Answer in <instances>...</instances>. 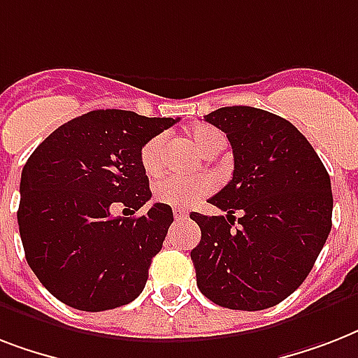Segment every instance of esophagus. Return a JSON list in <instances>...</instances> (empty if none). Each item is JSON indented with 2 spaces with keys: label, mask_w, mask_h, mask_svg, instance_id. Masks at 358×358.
<instances>
[{
  "label": "esophagus",
  "mask_w": 358,
  "mask_h": 358,
  "mask_svg": "<svg viewBox=\"0 0 358 358\" xmlns=\"http://www.w3.org/2000/svg\"><path fill=\"white\" fill-rule=\"evenodd\" d=\"M173 215L176 221H184V219H187V212H184V210H174Z\"/></svg>",
  "instance_id": "esophagus-1"
}]
</instances>
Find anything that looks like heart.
Masks as SVG:
<instances>
[{
	"instance_id": "1",
	"label": "heart",
	"mask_w": 358,
	"mask_h": 358,
	"mask_svg": "<svg viewBox=\"0 0 358 358\" xmlns=\"http://www.w3.org/2000/svg\"><path fill=\"white\" fill-rule=\"evenodd\" d=\"M187 139L202 156L217 154L224 145L223 131H219L213 126L199 124L187 131ZM165 145L167 139L163 135H156L150 141H146L141 148V165L146 174H156L163 169L165 163ZM215 187L212 176L208 174H196V176H180V174H169L156 180L154 184V199L162 204L174 208H189L201 199L208 196Z\"/></svg>"
}]
</instances>
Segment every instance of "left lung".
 I'll return each instance as SVG.
<instances>
[{"label":"left lung","mask_w":358,"mask_h":358,"mask_svg":"<svg viewBox=\"0 0 358 358\" xmlns=\"http://www.w3.org/2000/svg\"><path fill=\"white\" fill-rule=\"evenodd\" d=\"M204 120L229 137L234 174L210 199L227 217L189 215L202 234L191 250L196 286L224 308L264 310L294 294L322 252L333 227L331 178L305 135L278 115L232 106Z\"/></svg>","instance_id":"1"}]
</instances>
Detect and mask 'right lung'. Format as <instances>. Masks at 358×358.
<instances>
[{
  "instance_id": "add662e5",
  "label": "right lung",
  "mask_w": 358,
  "mask_h": 358,
  "mask_svg": "<svg viewBox=\"0 0 358 358\" xmlns=\"http://www.w3.org/2000/svg\"><path fill=\"white\" fill-rule=\"evenodd\" d=\"M174 119L98 109L59 126L36 146L20 180L25 260L61 303L85 312L128 305L143 292L173 210L156 202L139 217H113L150 201L141 165L146 141Z\"/></svg>"
}]
</instances>
